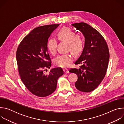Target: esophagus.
Returning a JSON list of instances; mask_svg holds the SVG:
<instances>
[{
  "label": "esophagus",
  "mask_w": 124,
  "mask_h": 124,
  "mask_svg": "<svg viewBox=\"0 0 124 124\" xmlns=\"http://www.w3.org/2000/svg\"><path fill=\"white\" fill-rule=\"evenodd\" d=\"M63 71H64V73H65V74H67V73H69V70L68 69H63Z\"/></svg>",
  "instance_id": "obj_1"
}]
</instances>
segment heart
<instances>
[{"instance_id": "b5f03b06", "label": "heart", "mask_w": 124, "mask_h": 124, "mask_svg": "<svg viewBox=\"0 0 124 124\" xmlns=\"http://www.w3.org/2000/svg\"><path fill=\"white\" fill-rule=\"evenodd\" d=\"M58 39L68 43V50L71 51L74 54H78L82 50L84 46L83 39L76 32L68 28L61 29L57 34ZM57 41L55 38H50L47 43V48L52 55L56 52ZM73 60L71 54H63L57 56L54 61V64L58 67L67 68Z\"/></svg>"}]
</instances>
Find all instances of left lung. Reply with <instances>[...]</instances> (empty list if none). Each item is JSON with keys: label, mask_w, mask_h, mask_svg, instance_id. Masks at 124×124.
Wrapping results in <instances>:
<instances>
[{"label": "left lung", "mask_w": 124, "mask_h": 124, "mask_svg": "<svg viewBox=\"0 0 124 124\" xmlns=\"http://www.w3.org/2000/svg\"><path fill=\"white\" fill-rule=\"evenodd\" d=\"M72 25L82 33L85 39L82 54L75 63L80 65L79 68H72L69 72L78 75L75 83L78 90L90 92L97 88L106 75L109 60L108 46L101 34L90 25L80 23Z\"/></svg>", "instance_id": "8db88e82"}]
</instances>
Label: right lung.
<instances>
[{"label":"right lung","instance_id":"obj_1","mask_svg":"<svg viewBox=\"0 0 124 124\" xmlns=\"http://www.w3.org/2000/svg\"><path fill=\"white\" fill-rule=\"evenodd\" d=\"M59 25L50 24L34 28L17 48L16 58L21 79L27 89L38 97H45L54 93L58 78L64 74L59 67L52 69L48 75L44 72L51 66L47 52L48 39Z\"/></svg>","mask_w":124,"mask_h":124}]
</instances>
